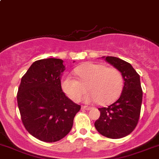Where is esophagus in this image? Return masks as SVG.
<instances>
[{
    "mask_svg": "<svg viewBox=\"0 0 159 159\" xmlns=\"http://www.w3.org/2000/svg\"><path fill=\"white\" fill-rule=\"evenodd\" d=\"M82 108L83 110H90L91 109V108L90 107H87V106H82Z\"/></svg>",
    "mask_w": 159,
    "mask_h": 159,
    "instance_id": "obj_1",
    "label": "esophagus"
}]
</instances>
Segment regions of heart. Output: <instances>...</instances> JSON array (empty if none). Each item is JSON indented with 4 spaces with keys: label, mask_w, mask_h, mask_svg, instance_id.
<instances>
[{
    "label": "heart",
    "mask_w": 159,
    "mask_h": 159,
    "mask_svg": "<svg viewBox=\"0 0 159 159\" xmlns=\"http://www.w3.org/2000/svg\"><path fill=\"white\" fill-rule=\"evenodd\" d=\"M74 71L79 80L67 75L61 82L63 91L72 101H80L87 88L90 93L86 95L84 102L98 101L99 105H106L114 102L122 92L123 78L116 68L87 62L77 66Z\"/></svg>",
    "instance_id": "heart-1"
}]
</instances>
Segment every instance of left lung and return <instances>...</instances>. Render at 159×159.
Listing matches in <instances>:
<instances>
[{
  "instance_id": "obj_1",
  "label": "left lung",
  "mask_w": 159,
  "mask_h": 159,
  "mask_svg": "<svg viewBox=\"0 0 159 159\" xmlns=\"http://www.w3.org/2000/svg\"><path fill=\"white\" fill-rule=\"evenodd\" d=\"M102 58L122 73L124 86L115 103L98 109L101 115L94 126L101 135L111 139L122 138L133 132L140 118L143 98L140 75L124 60L111 56Z\"/></svg>"
}]
</instances>
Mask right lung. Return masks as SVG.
Returning a JSON list of instances; mask_svg holds the SVG:
<instances>
[{"label": "right lung", "instance_id": "1", "mask_svg": "<svg viewBox=\"0 0 159 159\" xmlns=\"http://www.w3.org/2000/svg\"><path fill=\"white\" fill-rule=\"evenodd\" d=\"M66 66L59 58H45L31 65L22 77L17 93L21 119L26 130L38 140L56 142L66 137L80 105L61 90Z\"/></svg>", "mask_w": 159, "mask_h": 159}]
</instances>
